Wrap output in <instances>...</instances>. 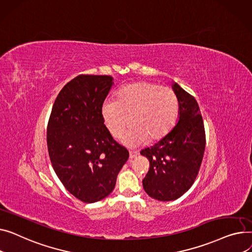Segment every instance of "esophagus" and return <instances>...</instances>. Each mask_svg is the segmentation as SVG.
I'll use <instances>...</instances> for the list:
<instances>
[{"label":"esophagus","mask_w":252,"mask_h":252,"mask_svg":"<svg viewBox=\"0 0 252 252\" xmlns=\"http://www.w3.org/2000/svg\"><path fill=\"white\" fill-rule=\"evenodd\" d=\"M138 156V152L137 151H130L129 152V158H134Z\"/></svg>","instance_id":"34e87169"}]
</instances>
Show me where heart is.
<instances>
[{"label":"heart","mask_w":252,"mask_h":252,"mask_svg":"<svg viewBox=\"0 0 252 252\" xmlns=\"http://www.w3.org/2000/svg\"><path fill=\"white\" fill-rule=\"evenodd\" d=\"M179 113V100L169 87L149 81H135L123 86L116 100L103 102L101 117L114 138H120L129 123L125 142L130 146L156 141L174 126Z\"/></svg>","instance_id":"obj_1"}]
</instances>
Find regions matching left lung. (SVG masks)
Returning <instances> with one entry per match:
<instances>
[{
  "label": "left lung",
  "mask_w": 252,
  "mask_h": 252,
  "mask_svg": "<svg viewBox=\"0 0 252 252\" xmlns=\"http://www.w3.org/2000/svg\"><path fill=\"white\" fill-rule=\"evenodd\" d=\"M173 90L179 100L180 117L176 126L140 155L150 160V169L142 180L149 196L175 200L194 183L205 149V131L198 103L177 83Z\"/></svg>",
  "instance_id": "8db88e82"
}]
</instances>
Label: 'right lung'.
Listing matches in <instances>:
<instances>
[{
	"label": "right lung",
	"mask_w": 252,
	"mask_h": 252,
	"mask_svg": "<svg viewBox=\"0 0 252 252\" xmlns=\"http://www.w3.org/2000/svg\"><path fill=\"white\" fill-rule=\"evenodd\" d=\"M113 84L109 75H80L59 93L50 115L47 142L52 166L77 199L93 203L114 190L129 158L103 124L101 108Z\"/></svg>",
	"instance_id": "1"
}]
</instances>
